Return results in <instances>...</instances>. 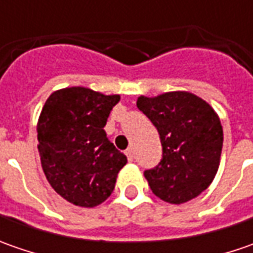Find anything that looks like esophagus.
<instances>
[{"label": "esophagus", "mask_w": 253, "mask_h": 253, "mask_svg": "<svg viewBox=\"0 0 253 253\" xmlns=\"http://www.w3.org/2000/svg\"><path fill=\"white\" fill-rule=\"evenodd\" d=\"M125 155H126L128 161H129V162L133 161V149H132V148H128V149L125 151Z\"/></svg>", "instance_id": "34e87169"}]
</instances>
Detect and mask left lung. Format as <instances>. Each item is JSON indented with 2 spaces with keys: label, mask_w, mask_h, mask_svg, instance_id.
<instances>
[{
  "label": "left lung",
  "mask_w": 253,
  "mask_h": 253,
  "mask_svg": "<svg viewBox=\"0 0 253 253\" xmlns=\"http://www.w3.org/2000/svg\"><path fill=\"white\" fill-rule=\"evenodd\" d=\"M141 110L159 132L162 161L145 170L156 197L183 204L211 184L219 166L224 133L209 102L187 91L138 97Z\"/></svg>",
  "instance_id": "obj_1"
}]
</instances>
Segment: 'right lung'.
I'll use <instances>...</instances> for the list:
<instances>
[{
  "instance_id": "right-lung-1",
  "label": "right lung",
  "mask_w": 253,
  "mask_h": 253,
  "mask_svg": "<svg viewBox=\"0 0 253 253\" xmlns=\"http://www.w3.org/2000/svg\"><path fill=\"white\" fill-rule=\"evenodd\" d=\"M120 98L67 87L44 102L36 128L42 169L54 191L74 206L91 209L104 203L126 165V156L104 131Z\"/></svg>"
}]
</instances>
